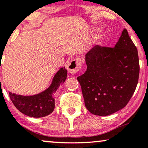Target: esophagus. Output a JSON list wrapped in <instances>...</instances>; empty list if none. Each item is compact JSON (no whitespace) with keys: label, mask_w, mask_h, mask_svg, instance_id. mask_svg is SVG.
Segmentation results:
<instances>
[{"label":"esophagus","mask_w":148,"mask_h":148,"mask_svg":"<svg viewBox=\"0 0 148 148\" xmlns=\"http://www.w3.org/2000/svg\"><path fill=\"white\" fill-rule=\"evenodd\" d=\"M81 67H82V60L80 58H77L69 62L67 69L71 74H75L79 71Z\"/></svg>","instance_id":"obj_1"}]
</instances>
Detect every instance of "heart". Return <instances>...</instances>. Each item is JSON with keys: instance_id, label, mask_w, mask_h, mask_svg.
Returning a JSON list of instances; mask_svg holds the SVG:
<instances>
[{"instance_id": "heart-1", "label": "heart", "mask_w": 148, "mask_h": 148, "mask_svg": "<svg viewBox=\"0 0 148 148\" xmlns=\"http://www.w3.org/2000/svg\"><path fill=\"white\" fill-rule=\"evenodd\" d=\"M95 31H98V29H95ZM104 35H103V34H101V35L99 36V37L98 38V39L96 40V45H97V46H100L101 44H102V40H103V39H104Z\"/></svg>"}]
</instances>
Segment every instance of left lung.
I'll use <instances>...</instances> for the list:
<instances>
[{
  "mask_svg": "<svg viewBox=\"0 0 148 148\" xmlns=\"http://www.w3.org/2000/svg\"><path fill=\"white\" fill-rule=\"evenodd\" d=\"M87 70L77 78L85 106L107 116L126 106L136 89L139 62L136 46L123 29L114 48L96 46L86 54Z\"/></svg>",
  "mask_w": 148,
  "mask_h": 148,
  "instance_id": "1",
  "label": "left lung"
}]
</instances>
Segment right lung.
<instances>
[{
	"label": "right lung",
	"instance_id": "obj_1",
	"mask_svg": "<svg viewBox=\"0 0 148 148\" xmlns=\"http://www.w3.org/2000/svg\"><path fill=\"white\" fill-rule=\"evenodd\" d=\"M66 76V69L62 67L55 74L49 88L44 92L29 96L9 92V97L16 108L23 114L34 118L46 116L53 112L55 106L54 93L64 82Z\"/></svg>",
	"mask_w": 148,
	"mask_h": 148
}]
</instances>
